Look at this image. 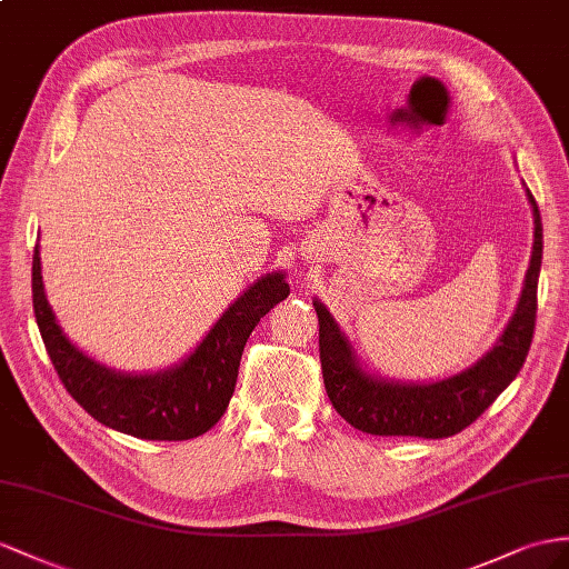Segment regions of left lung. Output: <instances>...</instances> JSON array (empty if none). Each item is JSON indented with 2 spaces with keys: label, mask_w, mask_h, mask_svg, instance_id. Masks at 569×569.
Wrapping results in <instances>:
<instances>
[{
  "label": "left lung",
  "mask_w": 569,
  "mask_h": 569,
  "mask_svg": "<svg viewBox=\"0 0 569 569\" xmlns=\"http://www.w3.org/2000/svg\"><path fill=\"white\" fill-rule=\"evenodd\" d=\"M527 197L533 209V252L517 310L498 343L459 375L423 385L368 375L329 310L315 300L325 387L331 406L346 423L368 435L440 440L471 426L519 375L533 339L536 290L543 257L541 213L529 189Z\"/></svg>",
  "instance_id": "1"
}]
</instances>
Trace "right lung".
I'll list each match as a JSON object with an SVG mask.
<instances>
[{
	"label": "right lung",
	"instance_id": "add662e5",
	"mask_svg": "<svg viewBox=\"0 0 569 569\" xmlns=\"http://www.w3.org/2000/svg\"><path fill=\"white\" fill-rule=\"evenodd\" d=\"M288 293L283 271L261 276L180 366L151 375H127L100 366L64 337L46 298L38 244L33 252L36 322L62 385L98 423L139 440L178 442L211 430L236 391L242 348L252 329Z\"/></svg>",
	"mask_w": 569,
	"mask_h": 569
}]
</instances>
